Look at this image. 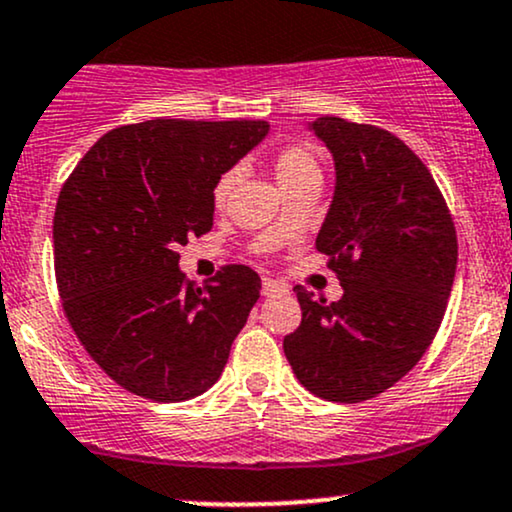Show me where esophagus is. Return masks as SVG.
I'll use <instances>...</instances> for the list:
<instances>
[{"instance_id":"esophagus-1","label":"esophagus","mask_w":512,"mask_h":512,"mask_svg":"<svg viewBox=\"0 0 512 512\" xmlns=\"http://www.w3.org/2000/svg\"><path fill=\"white\" fill-rule=\"evenodd\" d=\"M279 291H286V286L276 279H262V296H274Z\"/></svg>"}]
</instances>
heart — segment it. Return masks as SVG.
Masks as SVG:
<instances>
[{
	"label": "heart",
	"instance_id": "obj_1",
	"mask_svg": "<svg viewBox=\"0 0 512 512\" xmlns=\"http://www.w3.org/2000/svg\"><path fill=\"white\" fill-rule=\"evenodd\" d=\"M272 170L284 192H289L296 185H303V182L308 180H320V163H317L313 151L303 144H289L284 146V149L276 151L272 158ZM238 178H240L238 168H231L214 182L211 199H214L216 209L226 207L228 197H231Z\"/></svg>",
	"mask_w": 512,
	"mask_h": 512
}]
</instances>
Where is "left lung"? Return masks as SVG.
<instances>
[{
	"instance_id": "left-lung-1",
	"label": "left lung",
	"mask_w": 512,
	"mask_h": 512,
	"mask_svg": "<svg viewBox=\"0 0 512 512\" xmlns=\"http://www.w3.org/2000/svg\"><path fill=\"white\" fill-rule=\"evenodd\" d=\"M337 185L315 248L344 296L296 286L301 325L284 337L298 383L327 402L378 397L419 363L443 322L457 267L455 223L419 156L387 129L317 117Z\"/></svg>"
}]
</instances>
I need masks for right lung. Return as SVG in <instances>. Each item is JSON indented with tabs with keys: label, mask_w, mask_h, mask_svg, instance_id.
Wrapping results in <instances>:
<instances>
[{
	"label": "right lung",
	"mask_w": 512,
	"mask_h": 512,
	"mask_svg": "<svg viewBox=\"0 0 512 512\" xmlns=\"http://www.w3.org/2000/svg\"><path fill=\"white\" fill-rule=\"evenodd\" d=\"M264 120H149L103 134L57 199L52 240L62 308L117 385L185 402L219 380L260 298L245 264L209 284L180 272V245L214 226V182L267 137Z\"/></svg>",
	"instance_id": "right-lung-1"
}]
</instances>
